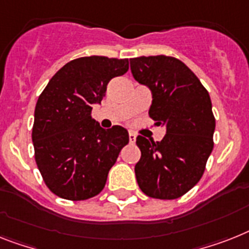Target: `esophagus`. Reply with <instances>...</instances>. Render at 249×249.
<instances>
[{
	"label": "esophagus",
	"instance_id": "34e87169",
	"mask_svg": "<svg viewBox=\"0 0 249 249\" xmlns=\"http://www.w3.org/2000/svg\"><path fill=\"white\" fill-rule=\"evenodd\" d=\"M128 139H129V142H131V143L135 142V141H136V133L129 132L128 133Z\"/></svg>",
	"mask_w": 249,
	"mask_h": 249
}]
</instances>
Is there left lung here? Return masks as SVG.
Listing matches in <instances>:
<instances>
[{
    "label": "left lung",
    "instance_id": "1",
    "mask_svg": "<svg viewBox=\"0 0 249 249\" xmlns=\"http://www.w3.org/2000/svg\"><path fill=\"white\" fill-rule=\"evenodd\" d=\"M136 81L153 94L149 116L166 127L161 141L137 136L139 187L159 200H174L201 179L213 147L215 117L210 95L182 61L169 55L129 59Z\"/></svg>",
    "mask_w": 249,
    "mask_h": 249
}]
</instances>
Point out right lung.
Instances as JSON below:
<instances>
[{"label": "right lung", "mask_w": 249, "mask_h": 249, "mask_svg": "<svg viewBox=\"0 0 249 249\" xmlns=\"http://www.w3.org/2000/svg\"><path fill=\"white\" fill-rule=\"evenodd\" d=\"M128 71V58L80 57L58 70L39 95L34 113V157L43 180L53 194L71 201L102 192L128 132L106 129L91 118L92 106L107 85Z\"/></svg>", "instance_id": "right-lung-1"}]
</instances>
